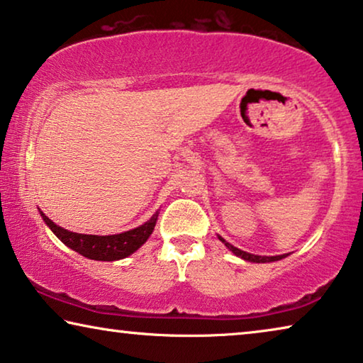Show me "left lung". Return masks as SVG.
<instances>
[{"label":"left lung","instance_id":"8db88e82","mask_svg":"<svg viewBox=\"0 0 363 363\" xmlns=\"http://www.w3.org/2000/svg\"><path fill=\"white\" fill-rule=\"evenodd\" d=\"M218 238H220V241L225 242V246L228 247L230 251H233V252L236 254V256H240L241 259H245V261H250V262H272V261H279V259H282V257L286 256V254H282V256H272V257L256 256V254H250V252H245V251L238 250V247H235L233 245H230V242H226L221 236H218Z\"/></svg>","mask_w":363,"mask_h":363}]
</instances>
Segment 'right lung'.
I'll use <instances>...</instances> for the list:
<instances>
[{"label": "right lung", "instance_id": "1", "mask_svg": "<svg viewBox=\"0 0 363 363\" xmlns=\"http://www.w3.org/2000/svg\"><path fill=\"white\" fill-rule=\"evenodd\" d=\"M42 215V218L48 225V228L53 231L58 240L63 245L72 247L73 251L79 252L81 256L94 259V261H117V259H123L135 252L145 241L148 240L150 235L153 233L156 220H158V212H156L151 218L143 223L138 228L125 231L121 235H111V236H96V235H79L68 231L53 223L48 216Z\"/></svg>", "mask_w": 363, "mask_h": 363}]
</instances>
